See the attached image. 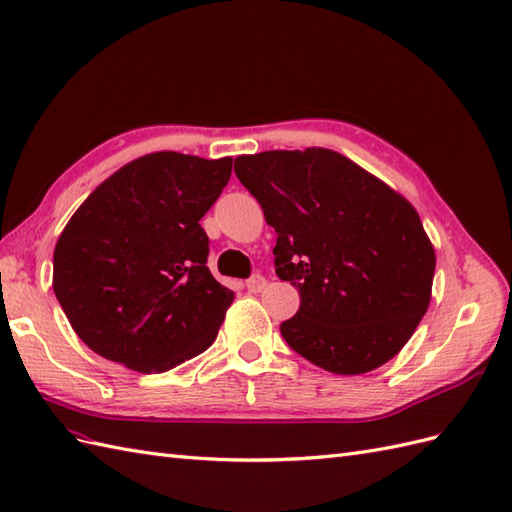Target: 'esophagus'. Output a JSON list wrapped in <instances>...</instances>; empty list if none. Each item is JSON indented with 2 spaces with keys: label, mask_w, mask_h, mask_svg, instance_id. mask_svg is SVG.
Returning a JSON list of instances; mask_svg holds the SVG:
<instances>
[{
  "label": "esophagus",
  "mask_w": 512,
  "mask_h": 512,
  "mask_svg": "<svg viewBox=\"0 0 512 512\" xmlns=\"http://www.w3.org/2000/svg\"><path fill=\"white\" fill-rule=\"evenodd\" d=\"M264 287H266V279L261 277V274H253V277L246 281V290L253 292V294L261 292V290H264Z\"/></svg>",
  "instance_id": "1"
}]
</instances>
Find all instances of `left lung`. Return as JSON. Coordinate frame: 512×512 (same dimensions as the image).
<instances>
[{
  "mask_svg": "<svg viewBox=\"0 0 512 512\" xmlns=\"http://www.w3.org/2000/svg\"><path fill=\"white\" fill-rule=\"evenodd\" d=\"M235 175L277 231L279 279L300 294L281 324L290 348L350 376L396 357L428 311L437 264L415 207L322 147L240 155Z\"/></svg>",
  "mask_w": 512,
  "mask_h": 512,
  "instance_id": "8db88e82",
  "label": "left lung"
}]
</instances>
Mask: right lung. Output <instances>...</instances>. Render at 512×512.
<instances>
[{
  "instance_id": "add662e5",
  "label": "right lung",
  "mask_w": 512,
  "mask_h": 512,
  "mask_svg": "<svg viewBox=\"0 0 512 512\" xmlns=\"http://www.w3.org/2000/svg\"><path fill=\"white\" fill-rule=\"evenodd\" d=\"M231 164L149 153L77 207L56 242L54 292L90 350L151 374L214 344L233 292L207 268L199 220L227 186Z\"/></svg>"
}]
</instances>
